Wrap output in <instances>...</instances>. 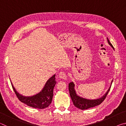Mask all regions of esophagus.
<instances>
[{"label":"esophagus","mask_w":126,"mask_h":126,"mask_svg":"<svg viewBox=\"0 0 126 126\" xmlns=\"http://www.w3.org/2000/svg\"><path fill=\"white\" fill-rule=\"evenodd\" d=\"M59 77L62 79H67V74L64 72H61L59 74Z\"/></svg>","instance_id":"34e87169"}]
</instances>
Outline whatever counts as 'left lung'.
Segmentation results:
<instances>
[{"label":"left lung","instance_id":"1","mask_svg":"<svg viewBox=\"0 0 126 126\" xmlns=\"http://www.w3.org/2000/svg\"><path fill=\"white\" fill-rule=\"evenodd\" d=\"M107 41L110 45L114 49L113 47L112 44L110 43V40L108 39V38ZM112 82L113 80H112L111 84L112 83ZM111 84H110V86L109 89H108V91H107V92L104 94L103 96L99 98L98 99H88L80 97V96L78 95L76 93L75 89H74V86H75V85H74L73 82L69 83V85H68V88H69L70 96L71 97V99L72 100V101H73L74 105L77 108H79V109L84 110L99 105V104L104 101V99L106 98L107 95L108 93L109 92V91L110 90Z\"/></svg>","mask_w":126,"mask_h":126}]
</instances>
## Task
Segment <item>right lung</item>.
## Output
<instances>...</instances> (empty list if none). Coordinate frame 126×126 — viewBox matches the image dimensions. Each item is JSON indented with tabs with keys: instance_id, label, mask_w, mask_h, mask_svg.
I'll return each instance as SVG.
<instances>
[{
	"instance_id": "obj_1",
	"label": "right lung",
	"mask_w": 126,
	"mask_h": 126,
	"mask_svg": "<svg viewBox=\"0 0 126 126\" xmlns=\"http://www.w3.org/2000/svg\"><path fill=\"white\" fill-rule=\"evenodd\" d=\"M55 74L49 79L42 90L36 94L32 96H24L19 93L11 82L13 89L20 101L27 106L38 109H44L52 103L53 96V89L56 84Z\"/></svg>"
}]
</instances>
